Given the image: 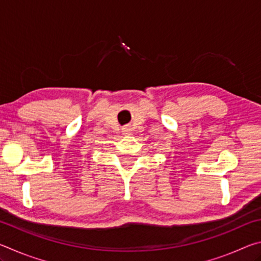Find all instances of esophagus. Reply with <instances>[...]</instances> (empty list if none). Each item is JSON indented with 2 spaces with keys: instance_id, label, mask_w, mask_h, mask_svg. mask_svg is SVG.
Returning a JSON list of instances; mask_svg holds the SVG:
<instances>
[{
  "instance_id": "esophagus-1",
  "label": "esophagus",
  "mask_w": 261,
  "mask_h": 261,
  "mask_svg": "<svg viewBox=\"0 0 261 261\" xmlns=\"http://www.w3.org/2000/svg\"><path fill=\"white\" fill-rule=\"evenodd\" d=\"M122 131H123V134H124V135H129L131 132V129L129 126H125V127H123Z\"/></svg>"
}]
</instances>
